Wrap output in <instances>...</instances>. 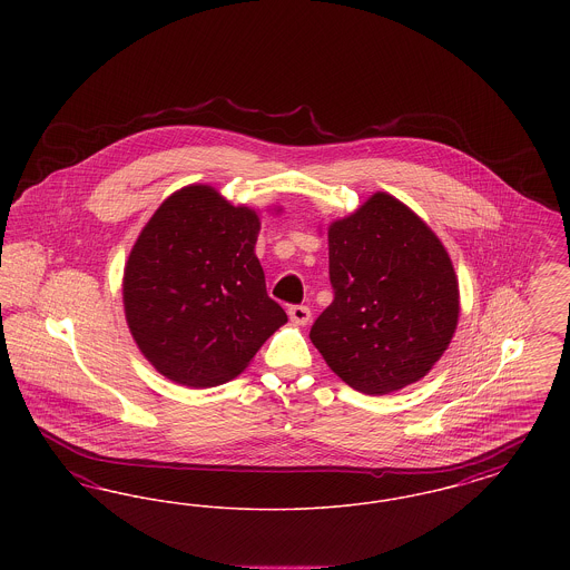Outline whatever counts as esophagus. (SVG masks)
<instances>
[{
    "label": "esophagus",
    "instance_id": "34e87169",
    "mask_svg": "<svg viewBox=\"0 0 570 570\" xmlns=\"http://www.w3.org/2000/svg\"><path fill=\"white\" fill-rule=\"evenodd\" d=\"M288 316H291V321H293L295 325H307L309 318H312V312H309L307 305H293V307L288 309Z\"/></svg>",
    "mask_w": 570,
    "mask_h": 570
}]
</instances>
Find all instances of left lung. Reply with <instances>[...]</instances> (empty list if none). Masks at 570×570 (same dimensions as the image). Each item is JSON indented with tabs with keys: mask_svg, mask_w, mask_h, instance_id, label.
<instances>
[{
	"mask_svg": "<svg viewBox=\"0 0 570 570\" xmlns=\"http://www.w3.org/2000/svg\"><path fill=\"white\" fill-rule=\"evenodd\" d=\"M326 242L335 297L309 331L326 365L367 395L430 374L460 321V282L434 230L376 191L331 222Z\"/></svg>",
	"mask_w": 570,
	"mask_h": 570,
	"instance_id": "8db88e82",
	"label": "left lung"
}]
</instances>
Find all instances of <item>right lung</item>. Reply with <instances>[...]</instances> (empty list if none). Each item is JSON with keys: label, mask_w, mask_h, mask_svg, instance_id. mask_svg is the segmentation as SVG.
<instances>
[{"label": "right lung", "mask_w": 570, "mask_h": 570, "mask_svg": "<svg viewBox=\"0 0 570 570\" xmlns=\"http://www.w3.org/2000/svg\"><path fill=\"white\" fill-rule=\"evenodd\" d=\"M258 230V212L203 184L173 191L140 230L124 269V312L164 379L224 384L288 323L267 295Z\"/></svg>", "instance_id": "1"}]
</instances>
